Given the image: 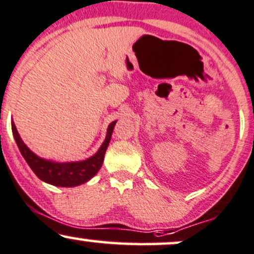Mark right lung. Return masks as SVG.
Instances as JSON below:
<instances>
[{"label":"right lung","instance_id":"right-lung-1","mask_svg":"<svg viewBox=\"0 0 254 254\" xmlns=\"http://www.w3.org/2000/svg\"><path fill=\"white\" fill-rule=\"evenodd\" d=\"M116 123L117 121H114L108 125L107 135H106L104 143L101 144L97 153L86 160L73 161V163H57V161L47 160V159L36 155L21 140L13 121L12 131L21 155L40 180L58 187H76L88 182L90 178L95 176L102 166L106 149L110 144Z\"/></svg>","mask_w":254,"mask_h":254}]
</instances>
